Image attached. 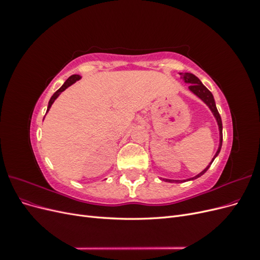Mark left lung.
I'll list each match as a JSON object with an SVG mask.
<instances>
[{
	"label": "left lung",
	"instance_id": "left-lung-1",
	"mask_svg": "<svg viewBox=\"0 0 260 260\" xmlns=\"http://www.w3.org/2000/svg\"><path fill=\"white\" fill-rule=\"evenodd\" d=\"M181 75H182V74H181ZM183 80L186 83H190V85H188V89H190L195 94V95H198L204 102V103H206L207 106L210 108V111L212 112V114H214L216 120L218 122L219 132H220V144H219V147H218V151H217L216 155L214 156V158H212V160L210 161V164L208 165V166L205 169H204L201 172V174H199L198 176H195L192 179H188V180H194V179L199 178V177H201V176H203L204 174H205V172L208 170V168L210 167V165L212 164V161H214V159L218 156L220 149H221V145H222V121H221V117H220L218 109L216 107L214 96H212L211 92L206 88V86L201 82V80L199 79V78L196 77V76H194L193 74L186 73V74L183 75ZM162 180L167 181V182H182V181H181V180H168V179H162ZM183 182H184V181H183Z\"/></svg>",
	"mask_w": 260,
	"mask_h": 260
}]
</instances>
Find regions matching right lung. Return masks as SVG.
I'll return each instance as SVG.
<instances>
[{"label": "right lung", "instance_id": "1", "mask_svg": "<svg viewBox=\"0 0 260 260\" xmlns=\"http://www.w3.org/2000/svg\"><path fill=\"white\" fill-rule=\"evenodd\" d=\"M80 76L79 75H73V76H70L69 78H68V79L65 81V83L64 84H62L61 86H60V88L56 91V92H55L54 94H53V95H52V98H51V100L49 101V106H48V111H46V112H49V109L51 108V106H52V104L54 103V101L55 100H56L57 98H58V95H59V94L62 92V91H65L67 88H68V86H70V85H72L73 83H75L77 80H79L80 79Z\"/></svg>", "mask_w": 260, "mask_h": 260}]
</instances>
